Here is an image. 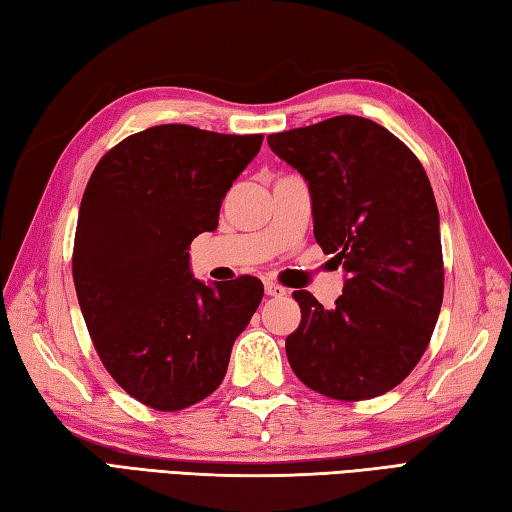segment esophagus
I'll return each instance as SVG.
<instances>
[{"label":"esophagus","mask_w":512,"mask_h":512,"mask_svg":"<svg viewBox=\"0 0 512 512\" xmlns=\"http://www.w3.org/2000/svg\"><path fill=\"white\" fill-rule=\"evenodd\" d=\"M265 294L274 296V298H283V296H287V289L276 285V283H265Z\"/></svg>","instance_id":"1"}]
</instances>
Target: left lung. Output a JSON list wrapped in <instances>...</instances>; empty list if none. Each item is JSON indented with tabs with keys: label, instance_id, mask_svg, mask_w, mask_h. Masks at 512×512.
Wrapping results in <instances>:
<instances>
[{
	"label": "left lung",
	"instance_id": "8db88e82",
	"mask_svg": "<svg viewBox=\"0 0 512 512\" xmlns=\"http://www.w3.org/2000/svg\"><path fill=\"white\" fill-rule=\"evenodd\" d=\"M267 143L305 179L316 241L344 269L331 309L294 291L302 316L285 340L291 369L333 400L387 393L420 362L442 307L429 176L389 130L351 114L269 134Z\"/></svg>",
	"mask_w": 512,
	"mask_h": 512
}]
</instances>
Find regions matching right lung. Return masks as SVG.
Wrapping results in <instances>:
<instances>
[{"instance_id":"right-lung-1","label":"right lung","mask_w":512,"mask_h":512,"mask_svg":"<svg viewBox=\"0 0 512 512\" xmlns=\"http://www.w3.org/2000/svg\"><path fill=\"white\" fill-rule=\"evenodd\" d=\"M263 134L165 123L103 156L81 198L72 278L103 367L132 398L179 411L223 382L263 283L194 278L190 245L214 232L225 194Z\"/></svg>"}]
</instances>
